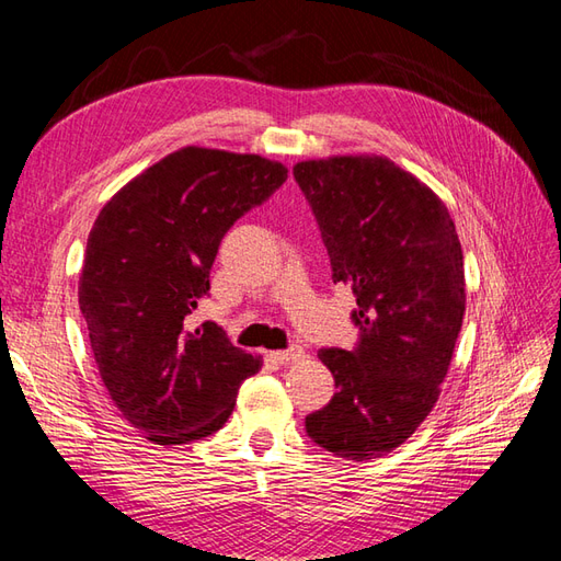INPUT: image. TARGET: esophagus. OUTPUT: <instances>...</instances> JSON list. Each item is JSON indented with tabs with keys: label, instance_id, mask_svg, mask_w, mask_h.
I'll list each match as a JSON object with an SVG mask.
<instances>
[{
	"label": "esophagus",
	"instance_id": "34e87169",
	"mask_svg": "<svg viewBox=\"0 0 561 561\" xmlns=\"http://www.w3.org/2000/svg\"><path fill=\"white\" fill-rule=\"evenodd\" d=\"M304 354H306L304 347H299V344H294V347L284 350V352H272L270 356H272V359L277 362V364H294V362H299Z\"/></svg>",
	"mask_w": 561,
	"mask_h": 561
}]
</instances>
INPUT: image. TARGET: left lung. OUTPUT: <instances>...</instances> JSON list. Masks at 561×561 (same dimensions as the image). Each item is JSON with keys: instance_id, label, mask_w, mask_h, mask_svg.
<instances>
[{"instance_id": "obj_1", "label": "left lung", "mask_w": 561, "mask_h": 561, "mask_svg": "<svg viewBox=\"0 0 561 561\" xmlns=\"http://www.w3.org/2000/svg\"><path fill=\"white\" fill-rule=\"evenodd\" d=\"M328 248L332 279L356 296L354 350H320L335 398L306 432L337 458H380L438 400L465 316L462 248L432 187L386 157L294 165Z\"/></svg>"}]
</instances>
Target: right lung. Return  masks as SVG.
I'll use <instances>...</instances> for the list:
<instances>
[{
  "label": "right lung",
  "mask_w": 561,
  "mask_h": 561,
  "mask_svg": "<svg viewBox=\"0 0 561 561\" xmlns=\"http://www.w3.org/2000/svg\"><path fill=\"white\" fill-rule=\"evenodd\" d=\"M287 173L257 153L183 147L117 190L93 224L79 308L105 390L153 444L219 432L262 366L217 323H183L209 291L224 233Z\"/></svg>",
  "instance_id": "obj_1"
}]
</instances>
